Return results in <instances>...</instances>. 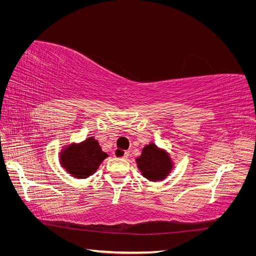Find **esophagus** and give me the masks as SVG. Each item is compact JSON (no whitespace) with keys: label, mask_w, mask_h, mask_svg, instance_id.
<instances>
[{"label":"esophagus","mask_w":256,"mask_h":256,"mask_svg":"<svg viewBox=\"0 0 256 256\" xmlns=\"http://www.w3.org/2000/svg\"><path fill=\"white\" fill-rule=\"evenodd\" d=\"M114 156L115 157H118V158H124L126 159L129 156V152H120V150H114Z\"/></svg>","instance_id":"34e87169"}]
</instances>
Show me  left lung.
I'll return each mask as SVG.
<instances>
[{
    "label": "left lung",
    "mask_w": 256,
    "mask_h": 256,
    "mask_svg": "<svg viewBox=\"0 0 256 256\" xmlns=\"http://www.w3.org/2000/svg\"><path fill=\"white\" fill-rule=\"evenodd\" d=\"M136 162L142 176L154 182L166 180L174 168V162L170 154L154 142L143 147Z\"/></svg>",
    "instance_id": "left-lung-1"
}]
</instances>
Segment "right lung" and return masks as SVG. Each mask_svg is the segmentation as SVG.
I'll use <instances>...</instances> for the list:
<instances>
[{
  "mask_svg": "<svg viewBox=\"0 0 256 256\" xmlns=\"http://www.w3.org/2000/svg\"><path fill=\"white\" fill-rule=\"evenodd\" d=\"M109 154L102 152L94 136H88L80 143L65 145L58 154L60 166L69 175L84 180L94 174Z\"/></svg>",
  "mask_w": 256,
  "mask_h": 256,
  "instance_id": "obj_1",
  "label": "right lung"
}]
</instances>
